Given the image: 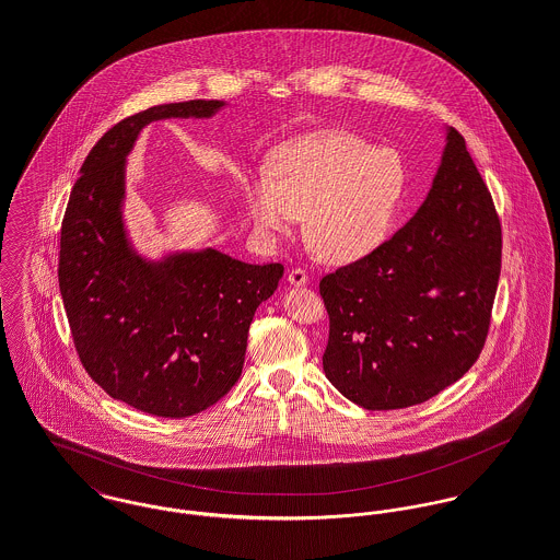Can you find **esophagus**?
<instances>
[{"label":"esophagus","instance_id":"esophagus-1","mask_svg":"<svg viewBox=\"0 0 560 560\" xmlns=\"http://www.w3.org/2000/svg\"><path fill=\"white\" fill-rule=\"evenodd\" d=\"M308 280H311V276H308V271L302 269V267H293V269L289 271V282H291L293 287H304V284H308Z\"/></svg>","mask_w":560,"mask_h":560}]
</instances>
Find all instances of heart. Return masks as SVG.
I'll return each instance as SVG.
<instances>
[{
    "label": "heart",
    "mask_w": 560,
    "mask_h": 560,
    "mask_svg": "<svg viewBox=\"0 0 560 560\" xmlns=\"http://www.w3.org/2000/svg\"><path fill=\"white\" fill-rule=\"evenodd\" d=\"M402 196L405 167L395 153L329 133L282 149L271 176L247 187V207L267 233H289L306 220V243L320 260L347 265L386 241Z\"/></svg>",
    "instance_id": "heart-1"
}]
</instances>
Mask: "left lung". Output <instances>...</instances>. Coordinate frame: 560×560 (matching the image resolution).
<instances>
[{
  "label": "left lung",
  "instance_id": "1",
  "mask_svg": "<svg viewBox=\"0 0 560 560\" xmlns=\"http://www.w3.org/2000/svg\"><path fill=\"white\" fill-rule=\"evenodd\" d=\"M502 262L491 194L455 129L416 215L323 276V371L364 409H400L462 380L485 347Z\"/></svg>",
  "mask_w": 560,
  "mask_h": 560
}]
</instances>
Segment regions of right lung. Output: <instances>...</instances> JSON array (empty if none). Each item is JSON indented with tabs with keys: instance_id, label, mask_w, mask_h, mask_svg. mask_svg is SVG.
Returning a JSON list of instances; mask_svg holds the SVG:
<instances>
[{
	"instance_id": "add662e5",
	"label": "right lung",
	"mask_w": 560,
	"mask_h": 560,
	"mask_svg": "<svg viewBox=\"0 0 560 560\" xmlns=\"http://www.w3.org/2000/svg\"><path fill=\"white\" fill-rule=\"evenodd\" d=\"M224 101L155 105L116 122L88 153L60 237V293L85 373L112 399L161 418L200 413L240 382L247 331L284 265L218 249L144 260L122 226L125 160L161 118H209Z\"/></svg>"
}]
</instances>
